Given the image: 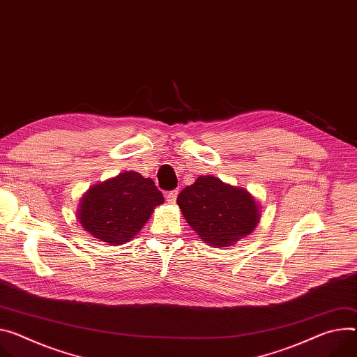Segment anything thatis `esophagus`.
<instances>
[{"mask_svg":"<svg viewBox=\"0 0 357 357\" xmlns=\"http://www.w3.org/2000/svg\"><path fill=\"white\" fill-rule=\"evenodd\" d=\"M176 197H178V189L169 190V192H167V195H165V198H167L168 202H171V204H174V202L176 201Z\"/></svg>","mask_w":357,"mask_h":357,"instance_id":"esophagus-1","label":"esophagus"}]
</instances>
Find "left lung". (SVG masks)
I'll list each match as a JSON object with an SVG mask.
<instances>
[{"instance_id":"8db88e82","label":"left lung","mask_w":357,"mask_h":357,"mask_svg":"<svg viewBox=\"0 0 357 357\" xmlns=\"http://www.w3.org/2000/svg\"><path fill=\"white\" fill-rule=\"evenodd\" d=\"M176 202L190 228L213 248L231 246L249 235L261 216L248 190L211 175L183 188Z\"/></svg>"}]
</instances>
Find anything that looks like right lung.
<instances>
[{"instance_id":"right-lung-1","label":"right lung","mask_w":357,"mask_h":357,"mask_svg":"<svg viewBox=\"0 0 357 357\" xmlns=\"http://www.w3.org/2000/svg\"><path fill=\"white\" fill-rule=\"evenodd\" d=\"M164 195L149 178L123 172L92 186L81 201L78 219L93 238L121 245L131 241L149 219Z\"/></svg>"}]
</instances>
